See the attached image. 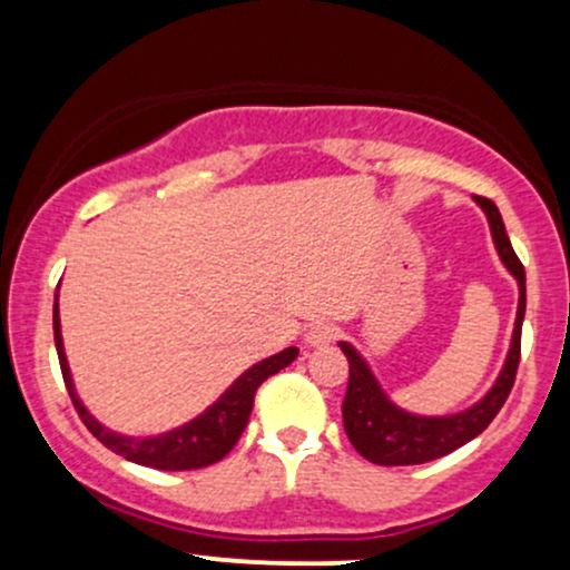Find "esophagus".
<instances>
[{"instance_id": "1", "label": "esophagus", "mask_w": 570, "mask_h": 570, "mask_svg": "<svg viewBox=\"0 0 570 570\" xmlns=\"http://www.w3.org/2000/svg\"><path fill=\"white\" fill-rule=\"evenodd\" d=\"M337 335H340V330L335 324L316 322L311 326V330L305 332V343L307 345H330V343H335Z\"/></svg>"}]
</instances>
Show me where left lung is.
Returning a JSON list of instances; mask_svg holds the SVG:
<instances>
[{
	"label": "left lung",
	"instance_id": "obj_1",
	"mask_svg": "<svg viewBox=\"0 0 570 570\" xmlns=\"http://www.w3.org/2000/svg\"><path fill=\"white\" fill-rule=\"evenodd\" d=\"M476 203L485 208L490 233H493L503 265L512 271L517 284H520L512 351H509L501 377L490 389V394L480 404H474L472 410L458 412V415L450 417H417L391 404L381 385L372 377L364 358L348 343H340V351L348 358V389H345L343 399L345 434H348L356 453L377 463V466H415V463L436 461V458L463 448L490 426V421L499 415L514 385L517 367H520L522 318H525V267L517 259L499 206L488 198H476Z\"/></svg>",
	"mask_w": 570,
	"mask_h": 570
}]
</instances>
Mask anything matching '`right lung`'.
<instances>
[{"label":"right lung","mask_w":570,"mask_h":570,"mask_svg":"<svg viewBox=\"0 0 570 570\" xmlns=\"http://www.w3.org/2000/svg\"><path fill=\"white\" fill-rule=\"evenodd\" d=\"M53 335L58 364H61V375L63 383H67L71 404H75L77 415L82 417V423L88 426L90 434H94L104 448L112 450V453L128 458V461L134 463H141V466L160 469V472H189V469H203L222 461V458L235 448V442L240 440V434H244L248 415H252L254 407V394H257L259 385H263L271 375H276V372L289 367L294 358H297V348L281 351L276 356L265 358V362L246 370L244 375L219 396L217 404H212V407L195 417L193 423H187V426L174 429L160 436H149V440H130V436L112 434L109 429H104L101 423L82 407L80 399H77L75 385H71L67 356H63L58 303L53 305Z\"/></svg>","instance_id":"add662e5"}]
</instances>
